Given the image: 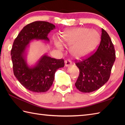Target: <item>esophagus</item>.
Returning a JSON list of instances; mask_svg holds the SVG:
<instances>
[{
  "mask_svg": "<svg viewBox=\"0 0 125 125\" xmlns=\"http://www.w3.org/2000/svg\"><path fill=\"white\" fill-rule=\"evenodd\" d=\"M72 65V62L69 60H67L65 61V66L66 67H70Z\"/></svg>",
  "mask_w": 125,
  "mask_h": 125,
  "instance_id": "1",
  "label": "esophagus"
}]
</instances>
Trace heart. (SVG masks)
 I'll list each match as a JSON object with an SVG mask.
<instances>
[{"instance_id":"1","label":"heart","mask_w":125,"mask_h":125,"mask_svg":"<svg viewBox=\"0 0 125 125\" xmlns=\"http://www.w3.org/2000/svg\"><path fill=\"white\" fill-rule=\"evenodd\" d=\"M99 34L94 30L86 28H74L65 31L61 36V42L69 46V52L73 56L82 57L91 52L97 46ZM55 46L62 50V45L58 41H55Z\"/></svg>"}]
</instances>
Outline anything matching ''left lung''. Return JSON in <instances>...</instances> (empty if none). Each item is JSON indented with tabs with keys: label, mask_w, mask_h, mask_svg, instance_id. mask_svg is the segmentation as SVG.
<instances>
[{
	"label": "left lung",
	"mask_w": 125,
	"mask_h": 125,
	"mask_svg": "<svg viewBox=\"0 0 125 125\" xmlns=\"http://www.w3.org/2000/svg\"><path fill=\"white\" fill-rule=\"evenodd\" d=\"M115 60V50L112 41L106 31L102 28L101 41L95 52L76 63L79 69V75L75 83L77 89L84 93L100 89L109 79Z\"/></svg>",
	"instance_id": "1"
}]
</instances>
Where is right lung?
<instances>
[{"instance_id": "obj_1", "label": "right lung", "mask_w": 125, "mask_h": 125, "mask_svg": "<svg viewBox=\"0 0 125 125\" xmlns=\"http://www.w3.org/2000/svg\"><path fill=\"white\" fill-rule=\"evenodd\" d=\"M55 26L51 23L36 21L25 26L13 42L10 52L13 73L26 89L36 93L45 92L52 86L58 69L64 67V60H57L44 54L35 64L27 61L29 45L33 40L49 42L48 35Z\"/></svg>"}]
</instances>
